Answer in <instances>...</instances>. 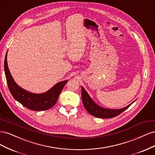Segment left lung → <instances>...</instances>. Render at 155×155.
<instances>
[{
  "label": "left lung",
  "instance_id": "left-lung-1",
  "mask_svg": "<svg viewBox=\"0 0 155 155\" xmlns=\"http://www.w3.org/2000/svg\"><path fill=\"white\" fill-rule=\"evenodd\" d=\"M81 98L83 104L85 107V109L93 116H95L96 118H114L115 116H118L121 112L125 110L127 108H129L133 103H131L129 105L126 106L124 108L119 109H106L102 107H100L96 104L93 101V100L88 95L85 89L81 86Z\"/></svg>",
  "mask_w": 155,
  "mask_h": 155
}]
</instances>
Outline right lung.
<instances>
[{
  "label": "right lung",
  "instance_id": "add662e5",
  "mask_svg": "<svg viewBox=\"0 0 155 155\" xmlns=\"http://www.w3.org/2000/svg\"><path fill=\"white\" fill-rule=\"evenodd\" d=\"M4 71L8 86L12 95L23 106L32 110H48L57 102L61 92L68 80L60 81L44 93L35 94L26 91L18 86L12 78L7 63V52L4 59Z\"/></svg>",
  "mask_w": 155,
  "mask_h": 155
}]
</instances>
